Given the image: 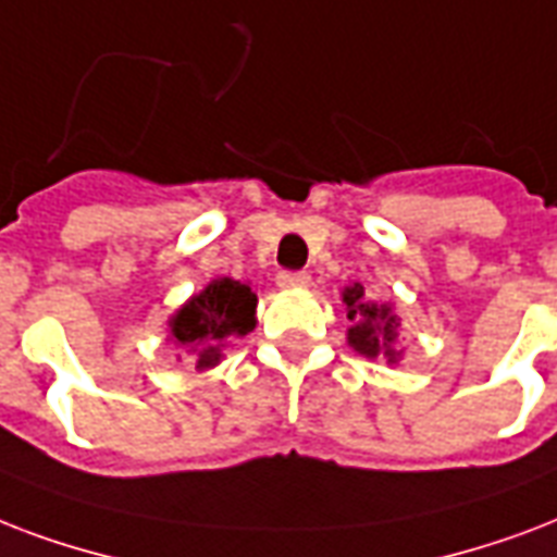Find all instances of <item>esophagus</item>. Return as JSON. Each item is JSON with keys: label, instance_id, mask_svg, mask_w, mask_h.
I'll return each instance as SVG.
<instances>
[{"label": "esophagus", "instance_id": "34e87169", "mask_svg": "<svg viewBox=\"0 0 557 557\" xmlns=\"http://www.w3.org/2000/svg\"><path fill=\"white\" fill-rule=\"evenodd\" d=\"M308 273H278V287H282V290H301V287H308Z\"/></svg>", "mask_w": 557, "mask_h": 557}]
</instances>
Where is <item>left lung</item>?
<instances>
[{
    "instance_id": "8db88e82",
    "label": "left lung",
    "mask_w": 557,
    "mask_h": 557,
    "mask_svg": "<svg viewBox=\"0 0 557 557\" xmlns=\"http://www.w3.org/2000/svg\"><path fill=\"white\" fill-rule=\"evenodd\" d=\"M343 305L348 313V346L366 360L383 357L389 366H398L404 360V348H398L400 317L392 308V301H374L360 282H348L343 290Z\"/></svg>"
}]
</instances>
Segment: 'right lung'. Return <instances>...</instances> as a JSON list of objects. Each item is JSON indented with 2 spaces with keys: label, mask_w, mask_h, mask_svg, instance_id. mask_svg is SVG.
Wrapping results in <instances>:
<instances>
[{
  "label": "right lung",
  "mask_w": 557,
  "mask_h": 557,
  "mask_svg": "<svg viewBox=\"0 0 557 557\" xmlns=\"http://www.w3.org/2000/svg\"><path fill=\"white\" fill-rule=\"evenodd\" d=\"M258 296L249 282L230 275L211 278L200 293L168 317V339L180 348L176 360H188L194 372H209L223 351L256 327Z\"/></svg>",
  "instance_id": "1"
}]
</instances>
